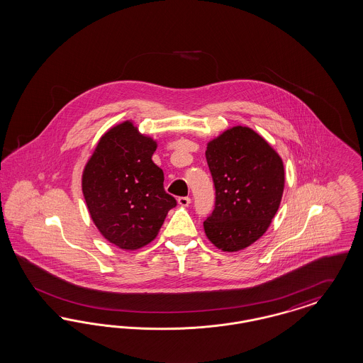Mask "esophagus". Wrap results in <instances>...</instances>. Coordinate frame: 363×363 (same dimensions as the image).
Returning <instances> with one entry per match:
<instances>
[{"label":"esophagus","instance_id":"1","mask_svg":"<svg viewBox=\"0 0 363 363\" xmlns=\"http://www.w3.org/2000/svg\"><path fill=\"white\" fill-rule=\"evenodd\" d=\"M178 203H179L181 206H189L190 197H178Z\"/></svg>","mask_w":363,"mask_h":363}]
</instances>
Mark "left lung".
Instances as JSON below:
<instances>
[{
	"instance_id": "1",
	"label": "left lung",
	"mask_w": 363,
	"mask_h": 363,
	"mask_svg": "<svg viewBox=\"0 0 363 363\" xmlns=\"http://www.w3.org/2000/svg\"><path fill=\"white\" fill-rule=\"evenodd\" d=\"M205 157L216 190L205 233L218 250H244L263 236L279 209L283 161L264 138L242 125L209 142Z\"/></svg>"
}]
</instances>
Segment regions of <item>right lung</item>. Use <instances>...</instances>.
Wrapping results in <instances>:
<instances>
[{
  "instance_id": "right-lung-1",
  "label": "right lung",
  "mask_w": 363,
  "mask_h": 363,
  "mask_svg": "<svg viewBox=\"0 0 363 363\" xmlns=\"http://www.w3.org/2000/svg\"><path fill=\"white\" fill-rule=\"evenodd\" d=\"M157 143L130 122L100 138L83 173V194L100 233L122 250L154 240L177 205L164 191L163 172L151 157Z\"/></svg>"
}]
</instances>
